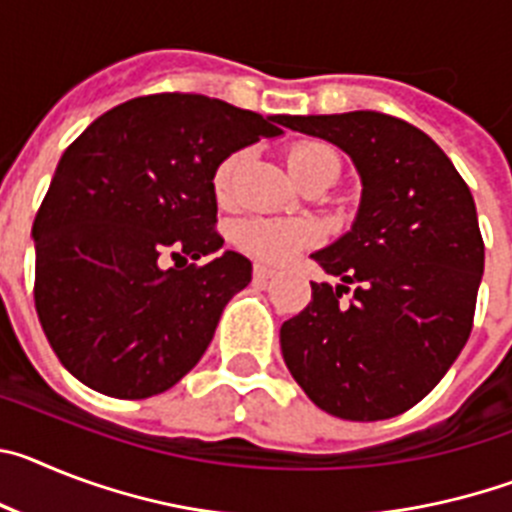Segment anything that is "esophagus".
Here are the masks:
<instances>
[{
  "label": "esophagus",
  "mask_w": 512,
  "mask_h": 512,
  "mask_svg": "<svg viewBox=\"0 0 512 512\" xmlns=\"http://www.w3.org/2000/svg\"><path fill=\"white\" fill-rule=\"evenodd\" d=\"M253 277H256V282H269V279L277 277V269H271V266H264V264H256L253 266Z\"/></svg>",
  "instance_id": "34e87169"
}]
</instances>
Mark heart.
Wrapping results in <instances>:
<instances>
[{"instance_id": "obj_1", "label": "heart", "mask_w": 512, "mask_h": 512, "mask_svg": "<svg viewBox=\"0 0 512 512\" xmlns=\"http://www.w3.org/2000/svg\"><path fill=\"white\" fill-rule=\"evenodd\" d=\"M243 153H233L217 166L215 171V189L220 197H225L233 182L235 171L241 169ZM338 166V156L330 151L323 143H300V146L289 148L287 166L289 174L295 176L297 182H302L305 176L315 174V171L325 169V166ZM235 241L243 251L269 264H284L292 259L297 251L312 246L318 241V230L310 223H300V220H277V217H248L235 230Z\"/></svg>"}]
</instances>
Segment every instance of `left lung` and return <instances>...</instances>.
Returning <instances> with one entry per match:
<instances>
[{
  "label": "left lung",
  "instance_id": "left-lung-1",
  "mask_svg": "<svg viewBox=\"0 0 512 512\" xmlns=\"http://www.w3.org/2000/svg\"><path fill=\"white\" fill-rule=\"evenodd\" d=\"M284 125L346 151L361 176L351 230L312 253L341 284L310 282V305L279 330L284 364L325 413L395 418L441 382L472 333L485 271L472 192L423 130L392 115H287Z\"/></svg>",
  "mask_w": 512,
  "mask_h": 512
}]
</instances>
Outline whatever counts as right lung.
<instances>
[{
  "instance_id": "1",
  "label": "right lung",
  "mask_w": 512,
  "mask_h": 512,
  "mask_svg": "<svg viewBox=\"0 0 512 512\" xmlns=\"http://www.w3.org/2000/svg\"><path fill=\"white\" fill-rule=\"evenodd\" d=\"M202 94H151L104 112L66 148L33 223L35 310L61 364L92 390L143 400L174 387L251 282L223 248L215 171L230 153L282 133Z\"/></svg>"
}]
</instances>
